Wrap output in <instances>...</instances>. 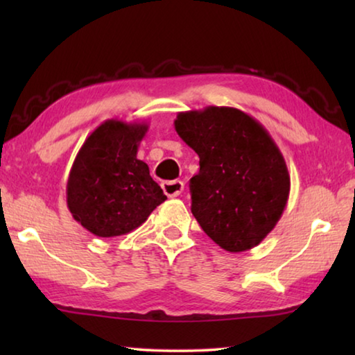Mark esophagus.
Returning a JSON list of instances; mask_svg holds the SVG:
<instances>
[{"label":"esophagus","instance_id":"1","mask_svg":"<svg viewBox=\"0 0 355 355\" xmlns=\"http://www.w3.org/2000/svg\"><path fill=\"white\" fill-rule=\"evenodd\" d=\"M161 188H163L167 197H178L183 192L184 184L183 182H180V180H173V182H164L161 184Z\"/></svg>","mask_w":355,"mask_h":355}]
</instances>
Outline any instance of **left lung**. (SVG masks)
I'll return each instance as SVG.
<instances>
[{"label":"left lung","instance_id":"8db88e82","mask_svg":"<svg viewBox=\"0 0 355 355\" xmlns=\"http://www.w3.org/2000/svg\"><path fill=\"white\" fill-rule=\"evenodd\" d=\"M175 131L199 155L191 178V211L224 250L260 244L284 214L290 173L266 128L236 107L178 112Z\"/></svg>","mask_w":355,"mask_h":355}]
</instances>
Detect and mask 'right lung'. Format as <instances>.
Masks as SVG:
<instances>
[{"label":"right lung","mask_w":355,"mask_h":355,"mask_svg":"<svg viewBox=\"0 0 355 355\" xmlns=\"http://www.w3.org/2000/svg\"><path fill=\"white\" fill-rule=\"evenodd\" d=\"M147 123L110 119L78 152L67 180V207L76 222L100 238L127 235L167 197L137 159Z\"/></svg>","instance_id":"1"}]
</instances>
